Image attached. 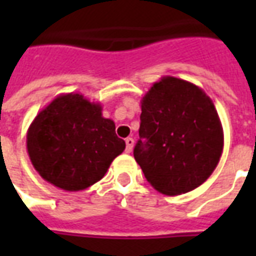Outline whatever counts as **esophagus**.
Segmentation results:
<instances>
[{"label":"esophagus","instance_id":"1","mask_svg":"<svg viewBox=\"0 0 256 256\" xmlns=\"http://www.w3.org/2000/svg\"><path fill=\"white\" fill-rule=\"evenodd\" d=\"M133 146H134V140L133 138H126V152L130 154L132 150H133Z\"/></svg>","mask_w":256,"mask_h":256}]
</instances>
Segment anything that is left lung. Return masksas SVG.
<instances>
[{
  "label": "left lung",
  "mask_w": 256,
  "mask_h": 256,
  "mask_svg": "<svg viewBox=\"0 0 256 256\" xmlns=\"http://www.w3.org/2000/svg\"><path fill=\"white\" fill-rule=\"evenodd\" d=\"M140 119L134 159L156 190L176 196L207 181L224 150V128L203 89L163 76L142 97Z\"/></svg>",
  "instance_id": "8db88e82"
}]
</instances>
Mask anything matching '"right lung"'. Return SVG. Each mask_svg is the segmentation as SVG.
<instances>
[{
	"label": "right lung",
	"instance_id": "right-lung-1",
	"mask_svg": "<svg viewBox=\"0 0 256 256\" xmlns=\"http://www.w3.org/2000/svg\"><path fill=\"white\" fill-rule=\"evenodd\" d=\"M27 152L45 181L68 192L89 188L106 176L126 144L100 102L79 93L58 96L27 130Z\"/></svg>",
	"mask_w": 256,
	"mask_h": 256
}]
</instances>
